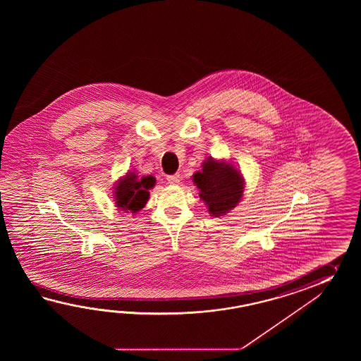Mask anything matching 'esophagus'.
Masks as SVG:
<instances>
[{"label":"esophagus","mask_w":361,"mask_h":361,"mask_svg":"<svg viewBox=\"0 0 361 361\" xmlns=\"http://www.w3.org/2000/svg\"><path fill=\"white\" fill-rule=\"evenodd\" d=\"M168 179V182L170 184H179L180 183V177H179V174H174V176H169V177L166 178Z\"/></svg>","instance_id":"obj_1"}]
</instances>
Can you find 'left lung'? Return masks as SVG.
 <instances>
[{
    "mask_svg": "<svg viewBox=\"0 0 361 361\" xmlns=\"http://www.w3.org/2000/svg\"><path fill=\"white\" fill-rule=\"evenodd\" d=\"M193 182L213 216L228 213L243 197L244 179L240 171L228 162L215 161L213 157L202 162V170L193 174Z\"/></svg>",
    "mask_w": 361,
    "mask_h": 361,
    "instance_id": "1",
    "label": "left lung"
}]
</instances>
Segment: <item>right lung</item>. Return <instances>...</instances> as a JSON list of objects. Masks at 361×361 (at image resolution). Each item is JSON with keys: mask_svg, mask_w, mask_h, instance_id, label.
Listing matches in <instances>:
<instances>
[{"mask_svg": "<svg viewBox=\"0 0 361 361\" xmlns=\"http://www.w3.org/2000/svg\"><path fill=\"white\" fill-rule=\"evenodd\" d=\"M156 183L152 176L139 179L135 173H128L116 184L115 199L117 207H121L126 213H137L147 204L149 192Z\"/></svg>", "mask_w": 361, "mask_h": 361, "instance_id": "1", "label": "right lung"}]
</instances>
